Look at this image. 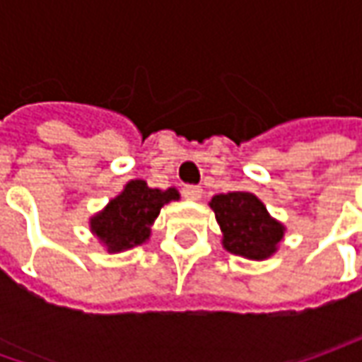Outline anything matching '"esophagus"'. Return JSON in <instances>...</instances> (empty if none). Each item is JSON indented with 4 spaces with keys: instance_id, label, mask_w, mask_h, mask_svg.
<instances>
[{
    "instance_id": "34e87169",
    "label": "esophagus",
    "mask_w": 362,
    "mask_h": 362,
    "mask_svg": "<svg viewBox=\"0 0 362 362\" xmlns=\"http://www.w3.org/2000/svg\"><path fill=\"white\" fill-rule=\"evenodd\" d=\"M203 189L197 187V185H189V187H183V197L185 199H191V202H197L202 199Z\"/></svg>"
}]
</instances>
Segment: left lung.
Segmentation results:
<instances>
[{
    "label": "left lung",
    "mask_w": 362,
    "mask_h": 362,
    "mask_svg": "<svg viewBox=\"0 0 362 362\" xmlns=\"http://www.w3.org/2000/svg\"><path fill=\"white\" fill-rule=\"evenodd\" d=\"M209 207L223 233V247L247 259H266L276 254L286 228L268 214L266 205L247 191L216 195Z\"/></svg>",
    "instance_id": "8db88e82"
}]
</instances>
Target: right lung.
<instances>
[{
    "label": "right lung",
    "instance_id": "right-lung-1",
    "mask_svg": "<svg viewBox=\"0 0 362 362\" xmlns=\"http://www.w3.org/2000/svg\"><path fill=\"white\" fill-rule=\"evenodd\" d=\"M179 199V191L151 189L143 179L129 181L103 211L90 217L92 233L105 243L108 252H124L141 245L151 235V226L160 207Z\"/></svg>",
    "mask_w": 362,
    "mask_h": 362
}]
</instances>
